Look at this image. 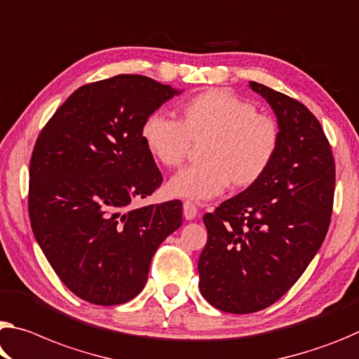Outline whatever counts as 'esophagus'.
<instances>
[{"label":"esophagus","mask_w":359,"mask_h":359,"mask_svg":"<svg viewBox=\"0 0 359 359\" xmlns=\"http://www.w3.org/2000/svg\"><path fill=\"white\" fill-rule=\"evenodd\" d=\"M196 214H198V208L195 206V203L185 201L184 203V215H185V219L187 220H193V219L196 217Z\"/></svg>","instance_id":"esophagus-1"}]
</instances>
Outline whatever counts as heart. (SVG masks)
I'll list each match as a JSON object with an SVG mask.
<instances>
[{
  "label": "heart",
  "mask_w": 359,
  "mask_h": 359,
  "mask_svg": "<svg viewBox=\"0 0 359 359\" xmlns=\"http://www.w3.org/2000/svg\"><path fill=\"white\" fill-rule=\"evenodd\" d=\"M140 139L150 156L169 169L184 163L191 144H203L201 163L175 174L168 191L208 201L222 195L230 182L248 189L264 177L280 150L281 126L231 90L209 89L182 102L179 121L163 113L147 116Z\"/></svg>",
  "instance_id": "obj_1"
}]
</instances>
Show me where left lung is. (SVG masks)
<instances>
[{
    "instance_id": "left-lung-1",
    "label": "left lung",
    "mask_w": 359,
    "mask_h": 359,
    "mask_svg": "<svg viewBox=\"0 0 359 359\" xmlns=\"http://www.w3.org/2000/svg\"><path fill=\"white\" fill-rule=\"evenodd\" d=\"M281 126L275 161L257 184L204 215L200 291L226 313H254L302 276L331 224L335 163L316 116L299 100L249 81Z\"/></svg>"
}]
</instances>
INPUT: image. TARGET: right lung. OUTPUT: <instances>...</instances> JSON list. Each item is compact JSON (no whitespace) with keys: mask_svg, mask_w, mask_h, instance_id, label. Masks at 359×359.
Segmentation results:
<instances>
[{"mask_svg":"<svg viewBox=\"0 0 359 359\" xmlns=\"http://www.w3.org/2000/svg\"><path fill=\"white\" fill-rule=\"evenodd\" d=\"M175 94L142 75L84 84L38 135L28 184L33 235L60 281L89 304L134 299L159 244L182 225L180 201L130 206L163 184L140 128Z\"/></svg>","mask_w":359,"mask_h":359,"instance_id":"add662e5","label":"right lung"}]
</instances>
